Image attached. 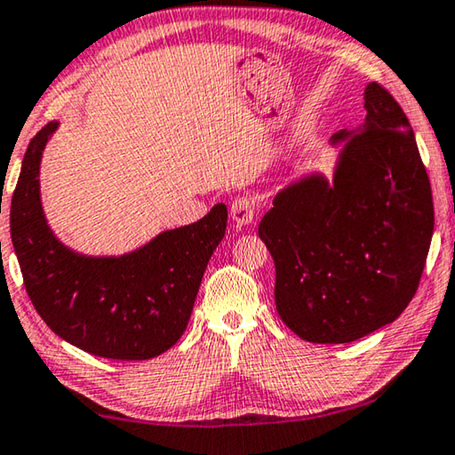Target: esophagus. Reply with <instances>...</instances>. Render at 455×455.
Listing matches in <instances>:
<instances>
[{
	"instance_id": "1",
	"label": "esophagus",
	"mask_w": 455,
	"mask_h": 455,
	"mask_svg": "<svg viewBox=\"0 0 455 455\" xmlns=\"http://www.w3.org/2000/svg\"><path fill=\"white\" fill-rule=\"evenodd\" d=\"M229 213H232V220L237 226H248L254 220L256 205L250 197H235L232 201V207H229Z\"/></svg>"
}]
</instances>
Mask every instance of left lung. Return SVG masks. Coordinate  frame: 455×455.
Returning a JSON list of instances; mask_svg holds the SVG:
<instances>
[{
  "label": "left lung",
  "instance_id": "8db88e82",
  "mask_svg": "<svg viewBox=\"0 0 455 455\" xmlns=\"http://www.w3.org/2000/svg\"><path fill=\"white\" fill-rule=\"evenodd\" d=\"M366 120L341 130L331 183L311 172L284 187L258 235L276 268V311L313 344H347L407 309L433 235V197L413 128L379 83Z\"/></svg>",
  "mask_w": 455,
  "mask_h": 455
}]
</instances>
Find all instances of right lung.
Masks as SVG:
<instances>
[{"label":"right lung","mask_w":455,"mask_h":455,"mask_svg":"<svg viewBox=\"0 0 455 455\" xmlns=\"http://www.w3.org/2000/svg\"><path fill=\"white\" fill-rule=\"evenodd\" d=\"M51 122L30 140L12 197L10 232L24 286L44 323L83 352L111 360H150L185 333L209 258L226 235L228 207L166 229L122 256L67 248L46 223L40 160Z\"/></svg>","instance_id":"obj_1"}]
</instances>
